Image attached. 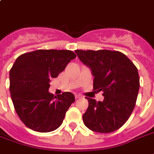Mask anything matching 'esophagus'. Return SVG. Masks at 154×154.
<instances>
[{
	"label": "esophagus",
	"instance_id": "obj_1",
	"mask_svg": "<svg viewBox=\"0 0 154 154\" xmlns=\"http://www.w3.org/2000/svg\"><path fill=\"white\" fill-rule=\"evenodd\" d=\"M82 97L81 96V95H76V96H75V98L76 99H79V98H82Z\"/></svg>",
	"mask_w": 154,
	"mask_h": 154
}]
</instances>
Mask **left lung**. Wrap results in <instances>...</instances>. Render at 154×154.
<instances>
[{
    "mask_svg": "<svg viewBox=\"0 0 154 154\" xmlns=\"http://www.w3.org/2000/svg\"><path fill=\"white\" fill-rule=\"evenodd\" d=\"M77 57L90 68L94 90L103 92L104 101L85 97L89 107L83 114L87 128L108 134L120 129L130 117L136 105L140 79L134 64L119 51L75 50Z\"/></svg>",
    "mask_w": 154,
    "mask_h": 154,
    "instance_id": "obj_1",
    "label": "left lung"
}]
</instances>
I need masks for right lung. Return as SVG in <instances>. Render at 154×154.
Listing matches in <instances>:
<instances>
[{"instance_id": "obj_1", "label": "right lung", "mask_w": 154, "mask_h": 154, "mask_svg": "<svg viewBox=\"0 0 154 154\" xmlns=\"http://www.w3.org/2000/svg\"><path fill=\"white\" fill-rule=\"evenodd\" d=\"M77 55L71 50L38 49L19 56L9 72L11 98L21 122L40 133L55 130L75 101L69 92L54 96L49 82Z\"/></svg>"}]
</instances>
